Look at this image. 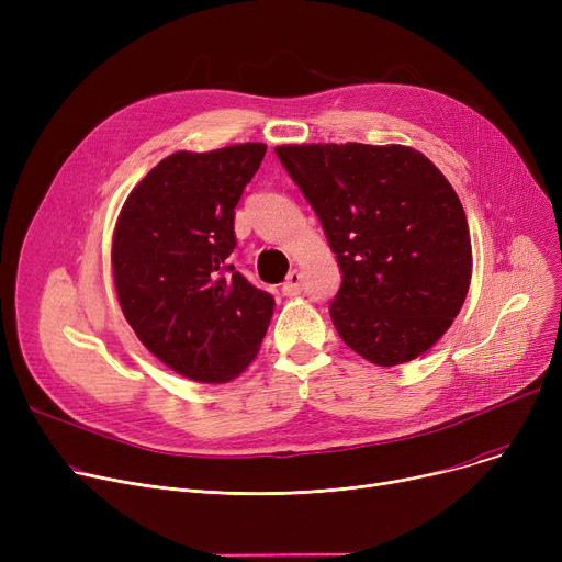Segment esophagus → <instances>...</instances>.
<instances>
[{
  "label": "esophagus",
  "mask_w": 562,
  "mask_h": 562,
  "mask_svg": "<svg viewBox=\"0 0 562 562\" xmlns=\"http://www.w3.org/2000/svg\"><path fill=\"white\" fill-rule=\"evenodd\" d=\"M303 291V273L301 271H291L282 284L284 296H299Z\"/></svg>",
  "instance_id": "1"
}]
</instances>
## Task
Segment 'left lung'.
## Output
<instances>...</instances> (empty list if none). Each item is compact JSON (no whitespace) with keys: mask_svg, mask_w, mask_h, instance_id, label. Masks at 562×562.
Here are the masks:
<instances>
[{"mask_svg":"<svg viewBox=\"0 0 562 562\" xmlns=\"http://www.w3.org/2000/svg\"><path fill=\"white\" fill-rule=\"evenodd\" d=\"M341 269L330 303L339 337L364 360L396 367L426 352L458 316L471 239L453 187L405 145H278Z\"/></svg>","mask_w":562,"mask_h":562,"instance_id":"obj_1","label":"left lung"}]
</instances>
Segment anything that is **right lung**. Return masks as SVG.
I'll list each match as a JSON object with an SVG mask.
<instances>
[{
  "label": "right lung",
  "mask_w": 562,
  "mask_h": 562,
  "mask_svg": "<svg viewBox=\"0 0 562 562\" xmlns=\"http://www.w3.org/2000/svg\"><path fill=\"white\" fill-rule=\"evenodd\" d=\"M266 155L263 143L161 159L123 204L113 280L143 346L198 382H227L257 356L276 301L227 263L234 206Z\"/></svg>",
  "instance_id": "1"
}]
</instances>
